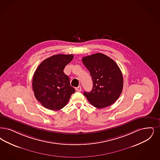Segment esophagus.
Returning <instances> with one entry per match:
<instances>
[{"label": "esophagus", "instance_id": "1", "mask_svg": "<svg viewBox=\"0 0 160 160\" xmlns=\"http://www.w3.org/2000/svg\"><path fill=\"white\" fill-rule=\"evenodd\" d=\"M76 90L77 92H81V91H82V86H78L77 88H76Z\"/></svg>", "mask_w": 160, "mask_h": 160}]
</instances>
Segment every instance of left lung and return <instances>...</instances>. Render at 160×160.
Instances as JSON below:
<instances>
[{
	"label": "left lung",
	"instance_id": "obj_1",
	"mask_svg": "<svg viewBox=\"0 0 160 160\" xmlns=\"http://www.w3.org/2000/svg\"><path fill=\"white\" fill-rule=\"evenodd\" d=\"M93 80V89L84 95L93 106L99 109L115 102L122 93L123 77L115 61L108 56L97 53L82 58Z\"/></svg>",
	"mask_w": 160,
	"mask_h": 160
}]
</instances>
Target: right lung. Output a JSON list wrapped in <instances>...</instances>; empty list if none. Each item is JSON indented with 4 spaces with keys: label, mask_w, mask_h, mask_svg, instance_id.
I'll return each instance as SVG.
<instances>
[{
    "label": "right lung",
    "mask_w": 160,
    "mask_h": 160,
    "mask_svg": "<svg viewBox=\"0 0 160 160\" xmlns=\"http://www.w3.org/2000/svg\"><path fill=\"white\" fill-rule=\"evenodd\" d=\"M73 55L58 54L45 59L38 65L32 78V90L36 99L46 108L58 111L64 108L75 89L64 72Z\"/></svg>",
    "instance_id": "right-lung-1"
}]
</instances>
